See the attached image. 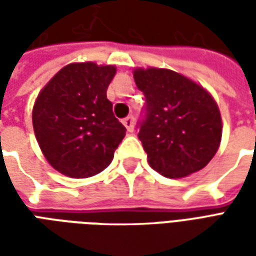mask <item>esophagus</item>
I'll return each mask as SVG.
<instances>
[{
    "label": "esophagus",
    "mask_w": 256,
    "mask_h": 256,
    "mask_svg": "<svg viewBox=\"0 0 256 256\" xmlns=\"http://www.w3.org/2000/svg\"><path fill=\"white\" fill-rule=\"evenodd\" d=\"M123 124H124V128H128V133H133L134 132V116H128L123 119Z\"/></svg>",
    "instance_id": "esophagus-1"
}]
</instances>
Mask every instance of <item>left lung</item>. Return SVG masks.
<instances>
[{"label": "left lung", "mask_w": 256, "mask_h": 256, "mask_svg": "<svg viewBox=\"0 0 256 256\" xmlns=\"http://www.w3.org/2000/svg\"><path fill=\"white\" fill-rule=\"evenodd\" d=\"M146 98L138 138L150 166L167 178H182L207 166L220 148L222 119L216 101L188 76L167 68H134Z\"/></svg>", "instance_id": "left-lung-1"}]
</instances>
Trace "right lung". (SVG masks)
Instances as JSON below:
<instances>
[{"label": "right lung", "instance_id": "1", "mask_svg": "<svg viewBox=\"0 0 256 256\" xmlns=\"http://www.w3.org/2000/svg\"><path fill=\"white\" fill-rule=\"evenodd\" d=\"M115 66L71 63L48 82L32 108L36 138L49 164L71 178L110 166L126 128L114 116L106 89Z\"/></svg>", "mask_w": 256, "mask_h": 256}]
</instances>
